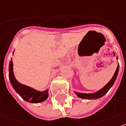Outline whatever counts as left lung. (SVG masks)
<instances>
[{"label": "left lung", "instance_id": "left-lung-1", "mask_svg": "<svg viewBox=\"0 0 126 126\" xmlns=\"http://www.w3.org/2000/svg\"><path fill=\"white\" fill-rule=\"evenodd\" d=\"M118 71H119V64L118 65L116 70L115 73L114 74L113 77H112V78L111 79V80H110L107 84H106L103 88H101V90H98L97 92H96L95 93H94V94H84V93L75 92V94H76L79 97L82 98V99H97L102 97L103 96L105 95L107 93L108 91L111 88L112 86H113L114 83L116 79L118 74Z\"/></svg>", "mask_w": 126, "mask_h": 126}]
</instances>
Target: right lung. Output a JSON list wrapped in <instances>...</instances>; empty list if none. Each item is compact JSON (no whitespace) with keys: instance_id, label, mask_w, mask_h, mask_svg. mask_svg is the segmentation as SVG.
Listing matches in <instances>:
<instances>
[{"instance_id":"obj_1","label":"right lung","mask_w":126,"mask_h":126,"mask_svg":"<svg viewBox=\"0 0 126 126\" xmlns=\"http://www.w3.org/2000/svg\"><path fill=\"white\" fill-rule=\"evenodd\" d=\"M14 53V51L13 54ZM9 79L15 91L26 101L32 103H38L45 101L48 97V89L43 92H40L29 86L21 84L17 80L13 71L12 58H11L9 64Z\"/></svg>"}]
</instances>
